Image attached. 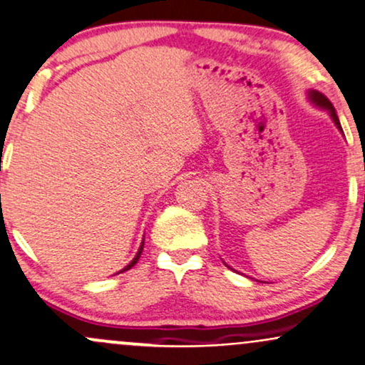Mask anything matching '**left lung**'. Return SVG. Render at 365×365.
Listing matches in <instances>:
<instances>
[{"mask_svg":"<svg viewBox=\"0 0 365 365\" xmlns=\"http://www.w3.org/2000/svg\"><path fill=\"white\" fill-rule=\"evenodd\" d=\"M309 96H311V100H313V102H314L316 105H319V107H323V108H327V110H330V113H331V118H333V122H335L338 129L341 130L340 120H338V117H336V112H335V108H333V105H331L330 100H328L327 96H324V95L318 93V91H311Z\"/></svg>","mask_w":365,"mask_h":365,"instance_id":"1","label":"left lung"}]
</instances>
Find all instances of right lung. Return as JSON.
Returning <instances> with one entry per match:
<instances>
[{
  "instance_id": "obj_1",
  "label": "right lung",
  "mask_w": 365,
  "mask_h": 365,
  "mask_svg": "<svg viewBox=\"0 0 365 365\" xmlns=\"http://www.w3.org/2000/svg\"><path fill=\"white\" fill-rule=\"evenodd\" d=\"M143 247H144V241H143V245H140V248H139V252H138V255H135V257H134V260H133V262H130V263H129V265H127V267H125V269H124V270H120V272H125V270L133 269V267L135 265V263H138V260H139V257H140V253H143Z\"/></svg>"
}]
</instances>
